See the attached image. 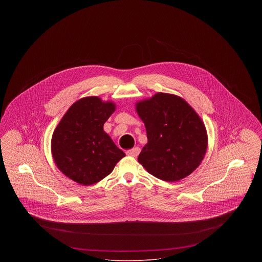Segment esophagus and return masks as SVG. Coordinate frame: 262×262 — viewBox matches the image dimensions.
Wrapping results in <instances>:
<instances>
[{
  "instance_id": "esophagus-1",
  "label": "esophagus",
  "mask_w": 262,
  "mask_h": 262,
  "mask_svg": "<svg viewBox=\"0 0 262 262\" xmlns=\"http://www.w3.org/2000/svg\"><path fill=\"white\" fill-rule=\"evenodd\" d=\"M139 152H140L139 147H135V148H133V149L127 150V151H126V154H127L128 156L137 157V155L139 154Z\"/></svg>"
}]
</instances>
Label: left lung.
I'll return each instance as SVG.
<instances>
[{
    "label": "left lung",
    "mask_w": 262,
    "mask_h": 262,
    "mask_svg": "<svg viewBox=\"0 0 262 262\" xmlns=\"http://www.w3.org/2000/svg\"><path fill=\"white\" fill-rule=\"evenodd\" d=\"M137 112L148 139L137 160L148 173L177 182L200 166L207 149V134L200 116L185 100L157 93L138 102Z\"/></svg>",
    "instance_id": "obj_1"
}]
</instances>
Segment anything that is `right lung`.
<instances>
[{
	"label": "right lung",
	"instance_id": "add662e5",
	"mask_svg": "<svg viewBox=\"0 0 262 262\" xmlns=\"http://www.w3.org/2000/svg\"><path fill=\"white\" fill-rule=\"evenodd\" d=\"M115 107L112 102H102L96 96L78 100L53 134L55 162L62 174L80 185L98 183L125 156L103 129Z\"/></svg>",
	"mask_w": 262,
	"mask_h": 262
}]
</instances>
